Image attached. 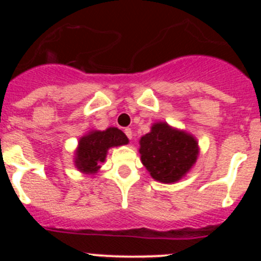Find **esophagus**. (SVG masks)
Instances as JSON below:
<instances>
[{
	"mask_svg": "<svg viewBox=\"0 0 261 261\" xmlns=\"http://www.w3.org/2000/svg\"><path fill=\"white\" fill-rule=\"evenodd\" d=\"M123 131H125V134H126V136H127V138L128 139H130V140H131V139H133V136H134V133H133V130H131V128H125V130H123Z\"/></svg>",
	"mask_w": 261,
	"mask_h": 261,
	"instance_id": "1",
	"label": "esophagus"
}]
</instances>
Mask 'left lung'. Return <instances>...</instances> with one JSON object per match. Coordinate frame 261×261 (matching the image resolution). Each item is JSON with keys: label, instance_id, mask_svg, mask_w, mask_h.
<instances>
[{"label": "left lung", "instance_id": "8db88e82", "mask_svg": "<svg viewBox=\"0 0 261 261\" xmlns=\"http://www.w3.org/2000/svg\"><path fill=\"white\" fill-rule=\"evenodd\" d=\"M141 162L155 180L174 183L196 163L198 143L192 135L175 130L168 123L152 125L140 139Z\"/></svg>", "mask_w": 261, "mask_h": 261}]
</instances>
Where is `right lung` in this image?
I'll list each match as a JSON object with an SVG mask.
<instances>
[{
	"mask_svg": "<svg viewBox=\"0 0 261 261\" xmlns=\"http://www.w3.org/2000/svg\"><path fill=\"white\" fill-rule=\"evenodd\" d=\"M128 139L125 134L116 127L105 131H92L80 140L75 165L83 173H96L99 164L106 159L107 150L112 146L125 145Z\"/></svg>",
	"mask_w": 261,
	"mask_h": 261,
	"instance_id": "1",
	"label": "right lung"
}]
</instances>
